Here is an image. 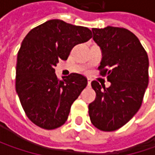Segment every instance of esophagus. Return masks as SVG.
I'll return each instance as SVG.
<instances>
[{"label":"esophagus","instance_id":"obj_1","mask_svg":"<svg viewBox=\"0 0 155 155\" xmlns=\"http://www.w3.org/2000/svg\"><path fill=\"white\" fill-rule=\"evenodd\" d=\"M91 79H88V85H89V86H91Z\"/></svg>","mask_w":155,"mask_h":155}]
</instances>
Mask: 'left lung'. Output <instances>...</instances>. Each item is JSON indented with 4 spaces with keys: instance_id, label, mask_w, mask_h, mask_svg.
Segmentation results:
<instances>
[{
    "instance_id": "8db88e82",
    "label": "left lung",
    "mask_w": 155,
    "mask_h": 155,
    "mask_svg": "<svg viewBox=\"0 0 155 155\" xmlns=\"http://www.w3.org/2000/svg\"><path fill=\"white\" fill-rule=\"evenodd\" d=\"M92 32L102 50L100 74L107 76L110 86L91 83L97 97L89 104V116L97 128L114 131L140 108L148 85V57L138 38L125 28L106 27L92 28Z\"/></svg>"
}]
</instances>
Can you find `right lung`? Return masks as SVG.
Returning a JSON list of instances; mask_svg holds the SVG:
<instances>
[{"label":"right lung","mask_w":155,"mask_h":155,"mask_svg":"<svg viewBox=\"0 0 155 155\" xmlns=\"http://www.w3.org/2000/svg\"><path fill=\"white\" fill-rule=\"evenodd\" d=\"M92 38L91 31L61 20H50L32 29L23 39L16 64V92L32 122L45 129L62 126L71 104L86 87L87 78L71 73L58 80L55 69L74 45Z\"/></svg>","instance_id":"right-lung-1"}]
</instances>
